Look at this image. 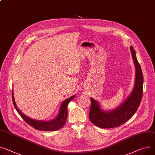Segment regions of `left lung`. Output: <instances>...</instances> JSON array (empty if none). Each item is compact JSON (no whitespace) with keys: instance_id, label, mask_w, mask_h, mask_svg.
I'll use <instances>...</instances> for the list:
<instances>
[{"instance_id":"obj_1","label":"left lung","mask_w":155,"mask_h":155,"mask_svg":"<svg viewBox=\"0 0 155 155\" xmlns=\"http://www.w3.org/2000/svg\"><path fill=\"white\" fill-rule=\"evenodd\" d=\"M132 57L136 67L135 84L131 95L117 108L110 112L103 111L98 102L90 98L91 107L89 118L96 127L101 128H112L121 125L130 119L137 111L143 96V76L140 65L136 57L135 50L130 47Z\"/></svg>"}]
</instances>
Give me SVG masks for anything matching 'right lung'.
I'll list each match as a JSON object with an SVG mask.
<instances>
[{"label": "right lung", "instance_id": "right-lung-1", "mask_svg": "<svg viewBox=\"0 0 155 155\" xmlns=\"http://www.w3.org/2000/svg\"><path fill=\"white\" fill-rule=\"evenodd\" d=\"M12 101L14 105L17 110V111L18 113V114L20 115L24 120L30 126L33 127L34 128L41 130V131H57L60 130L65 125V123L67 121V106L69 104V102L74 99L75 97V95H73L70 97V98L65 100L62 104L61 105L60 108V112L57 117L53 120L48 121H37L35 120H32L25 115L20 111L17 107L16 106L14 98V94L12 90Z\"/></svg>", "mask_w": 155, "mask_h": 155}]
</instances>
